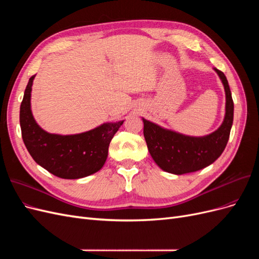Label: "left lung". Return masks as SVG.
<instances>
[{"instance_id": "1", "label": "left lung", "mask_w": 259, "mask_h": 259, "mask_svg": "<svg viewBox=\"0 0 259 259\" xmlns=\"http://www.w3.org/2000/svg\"><path fill=\"white\" fill-rule=\"evenodd\" d=\"M226 95L225 117L221 126L205 136H188L164 128L144 117V136L153 161L161 169L183 175L204 168L215 162L228 143L233 123V100L226 75L214 68Z\"/></svg>"}]
</instances>
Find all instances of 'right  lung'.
Wrapping results in <instances>:
<instances>
[{
    "mask_svg": "<svg viewBox=\"0 0 259 259\" xmlns=\"http://www.w3.org/2000/svg\"><path fill=\"white\" fill-rule=\"evenodd\" d=\"M34 77L29 79L19 115L22 140L30 155L51 174L64 179H79L96 173L104 166L109 145L124 120L107 122L73 135L46 132L36 123L31 110Z\"/></svg>",
    "mask_w": 259,
    "mask_h": 259,
    "instance_id": "right-lung-1",
    "label": "right lung"
}]
</instances>
